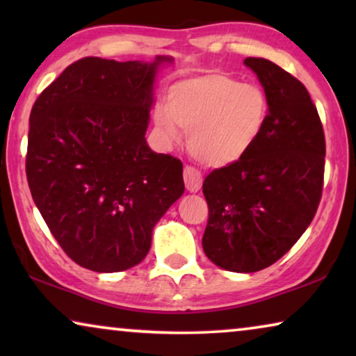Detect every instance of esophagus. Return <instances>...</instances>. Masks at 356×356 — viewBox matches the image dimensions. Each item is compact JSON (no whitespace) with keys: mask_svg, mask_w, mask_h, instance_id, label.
I'll return each mask as SVG.
<instances>
[{"mask_svg":"<svg viewBox=\"0 0 356 356\" xmlns=\"http://www.w3.org/2000/svg\"><path fill=\"white\" fill-rule=\"evenodd\" d=\"M183 178L189 193H197L202 188V175L194 167H184Z\"/></svg>","mask_w":356,"mask_h":356,"instance_id":"34e87169","label":"esophagus"}]
</instances>
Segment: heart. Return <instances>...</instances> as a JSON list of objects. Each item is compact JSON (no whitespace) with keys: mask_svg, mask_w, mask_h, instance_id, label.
Here are the masks:
<instances>
[{"mask_svg":"<svg viewBox=\"0 0 356 356\" xmlns=\"http://www.w3.org/2000/svg\"><path fill=\"white\" fill-rule=\"evenodd\" d=\"M269 102L259 86L241 84L225 72L186 77L168 89L154 123L167 144L189 133V152L199 163L222 168L250 152L264 129Z\"/></svg>","mask_w":356,"mask_h":356,"instance_id":"b5f03b06","label":"heart"}]
</instances>
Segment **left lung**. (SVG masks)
I'll return each mask as SVG.
<instances>
[{
	"mask_svg": "<svg viewBox=\"0 0 356 356\" xmlns=\"http://www.w3.org/2000/svg\"><path fill=\"white\" fill-rule=\"evenodd\" d=\"M269 102L250 152L204 179L206 256L220 269L250 274L279 261L309 227L324 179L325 139L306 87L264 58H246Z\"/></svg>",
	"mask_w": 356,
	"mask_h": 356,
	"instance_id": "8db88e82",
	"label": "left lung"
}]
</instances>
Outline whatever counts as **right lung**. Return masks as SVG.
<instances>
[{"label":"right lung","instance_id":"right-lung-1","mask_svg":"<svg viewBox=\"0 0 356 356\" xmlns=\"http://www.w3.org/2000/svg\"><path fill=\"white\" fill-rule=\"evenodd\" d=\"M170 63L82 58L32 106V199L63 251L86 269L138 266L155 223L183 196V163L145 140L155 76Z\"/></svg>","mask_w":356,"mask_h":356}]
</instances>
